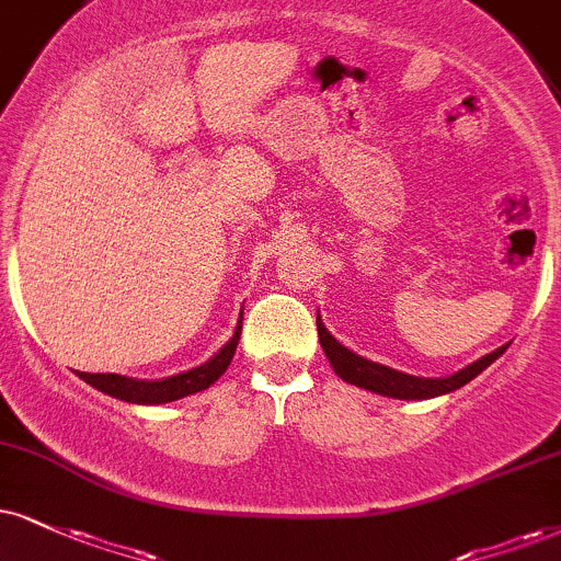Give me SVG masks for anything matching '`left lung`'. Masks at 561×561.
I'll list each match as a JSON object with an SVG mask.
<instances>
[{"instance_id": "1", "label": "left lung", "mask_w": 561, "mask_h": 561, "mask_svg": "<svg viewBox=\"0 0 561 561\" xmlns=\"http://www.w3.org/2000/svg\"><path fill=\"white\" fill-rule=\"evenodd\" d=\"M317 335H320L324 356L330 358V364H333L337 377L356 387H364V390L377 392V396L398 398V400H426V398L447 396V392L458 390V387L471 382L473 377H479L489 364H494L496 358L507 351V345H502V348L481 356L479 362L468 364L466 369L455 371V375L432 379V377L405 375V371L390 369V366L369 362V358L354 354V351H348L345 345L337 343L335 337L328 333V328L322 324L320 314H317Z\"/></svg>"}]
</instances>
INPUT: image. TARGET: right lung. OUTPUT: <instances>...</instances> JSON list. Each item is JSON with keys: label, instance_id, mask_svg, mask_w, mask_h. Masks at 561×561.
I'll return each instance as SVG.
<instances>
[{"label": "right lung", "instance_id": "right-lung-1", "mask_svg": "<svg viewBox=\"0 0 561 561\" xmlns=\"http://www.w3.org/2000/svg\"><path fill=\"white\" fill-rule=\"evenodd\" d=\"M241 335V314L233 330L231 341L218 351L210 362L195 366V369L182 371V375L165 377V379H133L122 375H88L80 371V379H85L90 387L106 392V396L119 398L124 403H137V405H158V403H171V400L195 396L199 390H207L216 379L224 375L231 364L233 354H237Z\"/></svg>", "mask_w": 561, "mask_h": 561}]
</instances>
